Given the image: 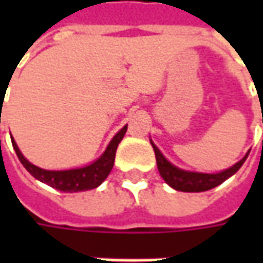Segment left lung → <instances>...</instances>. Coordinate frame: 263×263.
<instances>
[{"label":"left lung","instance_id":"obj_1","mask_svg":"<svg viewBox=\"0 0 263 263\" xmlns=\"http://www.w3.org/2000/svg\"><path fill=\"white\" fill-rule=\"evenodd\" d=\"M152 147L155 151V158H157L159 174L165 180V183H168L170 186L178 190V192H206V190H211L214 187L219 186L221 183H224L227 180L228 177H231L233 174L237 173L240 167L245 164V161H246V158L249 155V154H246V157L240 159L236 165H233L226 171H221V173H217V174H203V173L184 171V170L174 167L173 164H170L167 159L164 158V155L159 152V149L154 143H152Z\"/></svg>","mask_w":263,"mask_h":263}]
</instances>
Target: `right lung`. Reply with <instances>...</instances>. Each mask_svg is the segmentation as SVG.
I'll use <instances>...</instances> for the list:
<instances>
[{
    "label": "right lung",
    "mask_w": 263,
    "mask_h": 263,
    "mask_svg": "<svg viewBox=\"0 0 263 263\" xmlns=\"http://www.w3.org/2000/svg\"><path fill=\"white\" fill-rule=\"evenodd\" d=\"M126 132L127 126H124L109 142V145L106 147L105 152L102 154V157L96 159L93 164L83 168L64 170V171H48V170H42V168L30 164L22 155L20 149L15 145L14 139L11 142H13V147H14L20 162L35 178H37L39 181L45 183L48 186L54 187L57 190L67 192V193H74V192H85V190L95 189L105 180L114 167L117 147H118V143L121 142V139L126 135Z\"/></svg>",
    "instance_id": "obj_1"
}]
</instances>
